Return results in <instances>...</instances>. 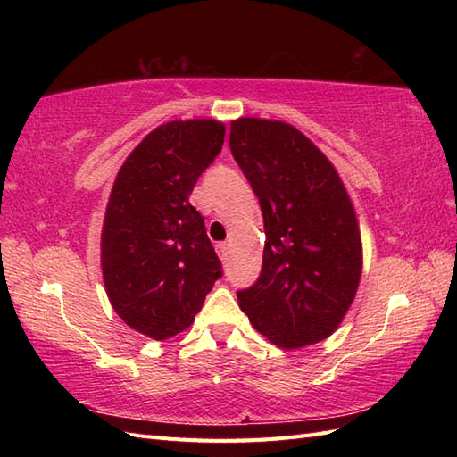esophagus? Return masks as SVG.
Masks as SVG:
<instances>
[{
	"instance_id": "esophagus-1",
	"label": "esophagus",
	"mask_w": 457,
	"mask_h": 457,
	"mask_svg": "<svg viewBox=\"0 0 457 457\" xmlns=\"http://www.w3.org/2000/svg\"><path fill=\"white\" fill-rule=\"evenodd\" d=\"M216 249H218L220 259L221 261H228V257H229V244H226V241H221V244L216 245Z\"/></svg>"
}]
</instances>
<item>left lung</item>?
Wrapping results in <instances>:
<instances>
[{"label": "left lung", "mask_w": 457, "mask_h": 457, "mask_svg": "<svg viewBox=\"0 0 457 457\" xmlns=\"http://www.w3.org/2000/svg\"><path fill=\"white\" fill-rule=\"evenodd\" d=\"M231 154L259 198L263 269L237 293L257 332L283 349L332 336L352 306L363 249L352 198L326 154L295 125L231 121Z\"/></svg>", "instance_id": "obj_1"}]
</instances>
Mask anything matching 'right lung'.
Listing matches in <instances>:
<instances>
[{
    "label": "right lung",
    "instance_id": "obj_1",
    "mask_svg": "<svg viewBox=\"0 0 457 457\" xmlns=\"http://www.w3.org/2000/svg\"><path fill=\"white\" fill-rule=\"evenodd\" d=\"M223 135L226 125L216 120L162 123L113 182L102 228L105 293L125 324L159 342L194 322L221 277L190 194Z\"/></svg>",
    "mask_w": 457,
    "mask_h": 457
}]
</instances>
